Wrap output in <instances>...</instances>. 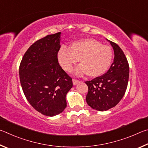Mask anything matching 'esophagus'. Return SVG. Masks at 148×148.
Returning a JSON list of instances; mask_svg holds the SVG:
<instances>
[{
	"instance_id": "esophagus-1",
	"label": "esophagus",
	"mask_w": 148,
	"mask_h": 148,
	"mask_svg": "<svg viewBox=\"0 0 148 148\" xmlns=\"http://www.w3.org/2000/svg\"><path fill=\"white\" fill-rule=\"evenodd\" d=\"M80 81H79V80H77V79H73V85H76L78 83H79Z\"/></svg>"
}]
</instances>
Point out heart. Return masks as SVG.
I'll return each mask as SVG.
<instances>
[{
  "instance_id": "obj_1",
  "label": "heart",
  "mask_w": 148,
  "mask_h": 148,
  "mask_svg": "<svg viewBox=\"0 0 148 148\" xmlns=\"http://www.w3.org/2000/svg\"><path fill=\"white\" fill-rule=\"evenodd\" d=\"M113 53L109 46L102 45L94 39L74 41L68 49L62 47L58 53L59 64L64 71L70 72L79 60L80 66L75 74L86 73L90 77H97L107 71L112 60Z\"/></svg>"
}]
</instances>
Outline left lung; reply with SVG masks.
Returning <instances> with one entry per match:
<instances>
[{
	"label": "left lung",
	"mask_w": 148,
	"mask_h": 148,
	"mask_svg": "<svg viewBox=\"0 0 148 148\" xmlns=\"http://www.w3.org/2000/svg\"><path fill=\"white\" fill-rule=\"evenodd\" d=\"M108 41L114 53L110 69L103 75L85 82L88 87L86 97L88 105L99 111L110 109L120 101L129 81V66L125 54L117 44Z\"/></svg>",
	"instance_id": "obj_1"
}]
</instances>
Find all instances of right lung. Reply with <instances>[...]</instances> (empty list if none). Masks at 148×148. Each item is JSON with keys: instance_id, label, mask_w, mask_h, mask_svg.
Returning a JSON list of instances; mask_svg holds the SVG:
<instances>
[{"instance_id": "obj_1", "label": "right lung", "mask_w": 148, "mask_h": 148, "mask_svg": "<svg viewBox=\"0 0 148 148\" xmlns=\"http://www.w3.org/2000/svg\"><path fill=\"white\" fill-rule=\"evenodd\" d=\"M60 34L47 35L36 41L26 51L19 66L26 98L35 110L47 116L63 112L66 94L73 86L72 79L58 63Z\"/></svg>"}]
</instances>
